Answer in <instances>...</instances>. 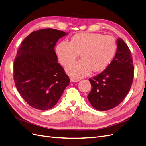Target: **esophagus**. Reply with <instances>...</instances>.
<instances>
[{
	"label": "esophagus",
	"mask_w": 146,
	"mask_h": 146,
	"mask_svg": "<svg viewBox=\"0 0 146 146\" xmlns=\"http://www.w3.org/2000/svg\"><path fill=\"white\" fill-rule=\"evenodd\" d=\"M70 83H76V82H79V80H78V79H75V78H70Z\"/></svg>",
	"instance_id": "esophagus-1"
}]
</instances>
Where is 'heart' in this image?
Masks as SVG:
<instances>
[{
    "label": "heart",
    "instance_id": "obj_1",
    "mask_svg": "<svg viewBox=\"0 0 146 146\" xmlns=\"http://www.w3.org/2000/svg\"><path fill=\"white\" fill-rule=\"evenodd\" d=\"M116 50V43L111 36L91 33H78L70 42L63 41L56 47L60 62L64 66L71 63L80 54L81 60L70 64L66 71L70 77L80 78L92 71L100 72L111 62Z\"/></svg>",
    "mask_w": 146,
    "mask_h": 146
}]
</instances>
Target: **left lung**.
<instances>
[{
  "instance_id": "left-lung-1",
  "label": "left lung",
  "mask_w": 146,
  "mask_h": 146,
  "mask_svg": "<svg viewBox=\"0 0 146 146\" xmlns=\"http://www.w3.org/2000/svg\"><path fill=\"white\" fill-rule=\"evenodd\" d=\"M114 59L102 72L90 78L91 91L88 95L90 104L99 111L117 106L129 93L134 76L133 59L129 47L121 38L117 39Z\"/></svg>"
}]
</instances>
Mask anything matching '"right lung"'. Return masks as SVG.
Segmentation results:
<instances>
[{"label":"right lung","instance_id":"1","mask_svg":"<svg viewBox=\"0 0 146 146\" xmlns=\"http://www.w3.org/2000/svg\"><path fill=\"white\" fill-rule=\"evenodd\" d=\"M68 33L44 29L31 33L22 42L14 62L17 91L31 107L52 108L58 102L69 78L58 63L54 50L56 42Z\"/></svg>","mask_w":146,"mask_h":146}]
</instances>
